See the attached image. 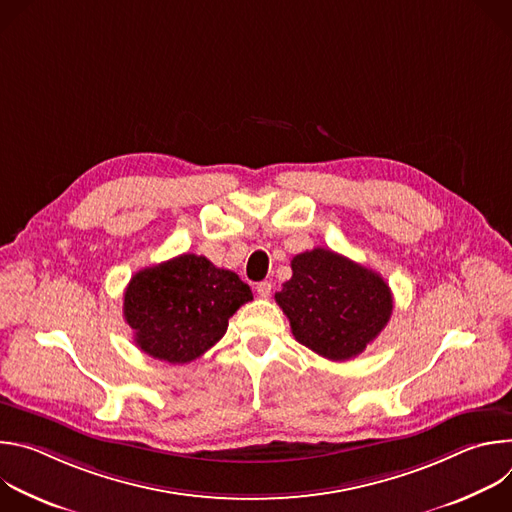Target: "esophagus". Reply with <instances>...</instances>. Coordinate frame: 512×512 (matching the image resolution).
Masks as SVG:
<instances>
[{
	"mask_svg": "<svg viewBox=\"0 0 512 512\" xmlns=\"http://www.w3.org/2000/svg\"><path fill=\"white\" fill-rule=\"evenodd\" d=\"M257 294L261 296V298H269L271 296V289H273V285L269 283V281H261V283H257Z\"/></svg>",
	"mask_w": 512,
	"mask_h": 512,
	"instance_id": "34e87169",
	"label": "esophagus"
}]
</instances>
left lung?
<instances>
[{"label": "left lung", "mask_w": 512, "mask_h": 512, "mask_svg": "<svg viewBox=\"0 0 512 512\" xmlns=\"http://www.w3.org/2000/svg\"><path fill=\"white\" fill-rule=\"evenodd\" d=\"M289 281L275 302L296 340L328 360H350L387 326L393 294L385 279L330 249L291 259Z\"/></svg>", "instance_id": "obj_1"}]
</instances>
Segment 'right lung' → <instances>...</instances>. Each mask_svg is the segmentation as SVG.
<instances>
[{"label": "right lung", "instance_id": "right-lung-1", "mask_svg": "<svg viewBox=\"0 0 512 512\" xmlns=\"http://www.w3.org/2000/svg\"><path fill=\"white\" fill-rule=\"evenodd\" d=\"M251 300V287L237 273L184 253L131 277L123 318L139 350L184 364L221 340L229 318Z\"/></svg>", "mask_w": 512, "mask_h": 512}]
</instances>
